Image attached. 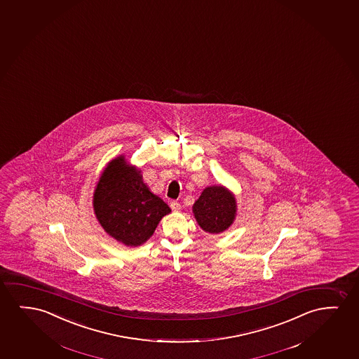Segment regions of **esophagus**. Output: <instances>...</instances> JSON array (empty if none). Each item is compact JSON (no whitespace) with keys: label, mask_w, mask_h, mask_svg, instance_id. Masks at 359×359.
Here are the masks:
<instances>
[{"label":"esophagus","mask_w":359,"mask_h":359,"mask_svg":"<svg viewBox=\"0 0 359 359\" xmlns=\"http://www.w3.org/2000/svg\"><path fill=\"white\" fill-rule=\"evenodd\" d=\"M170 207H172V210L174 212H179L182 210V205L177 201L170 202Z\"/></svg>","instance_id":"34e87169"}]
</instances>
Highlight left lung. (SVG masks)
Listing matches in <instances>:
<instances>
[{"label":"left lung","mask_w":359,"mask_h":359,"mask_svg":"<svg viewBox=\"0 0 359 359\" xmlns=\"http://www.w3.org/2000/svg\"><path fill=\"white\" fill-rule=\"evenodd\" d=\"M198 226L211 234L226 231L236 219V197L224 187H208L192 206Z\"/></svg>","instance_id":"1"}]
</instances>
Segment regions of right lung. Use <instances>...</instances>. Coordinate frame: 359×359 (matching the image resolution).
<instances>
[{
	"label": "right lung",
	"instance_id": "right-lung-1",
	"mask_svg": "<svg viewBox=\"0 0 359 359\" xmlns=\"http://www.w3.org/2000/svg\"><path fill=\"white\" fill-rule=\"evenodd\" d=\"M93 207L104 231L128 246L146 243L170 212L161 197L149 191L137 168L125 162L123 156L109 163L99 177Z\"/></svg>",
	"mask_w": 359,
	"mask_h": 359
}]
</instances>
